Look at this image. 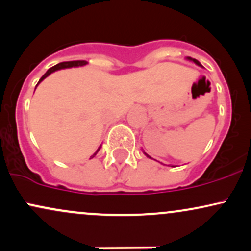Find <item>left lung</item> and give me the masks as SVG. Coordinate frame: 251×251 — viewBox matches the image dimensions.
Instances as JSON below:
<instances>
[{
	"mask_svg": "<svg viewBox=\"0 0 251 251\" xmlns=\"http://www.w3.org/2000/svg\"><path fill=\"white\" fill-rule=\"evenodd\" d=\"M188 59H189V60H191V61H194V62L196 63V65L201 66V63H200V61H198V60H196V59H192V57H188ZM145 154H146V153H145ZM146 155H148V154H146ZM148 157H149V158H151V157H150V155H148Z\"/></svg>",
	"mask_w": 251,
	"mask_h": 251,
	"instance_id": "1",
	"label": "left lung"
}]
</instances>
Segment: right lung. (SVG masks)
I'll return each instance as SVG.
<instances>
[{
    "label": "right lung",
    "mask_w": 251,
    "mask_h": 251,
    "mask_svg": "<svg viewBox=\"0 0 251 251\" xmlns=\"http://www.w3.org/2000/svg\"><path fill=\"white\" fill-rule=\"evenodd\" d=\"M86 63H87V62H86L85 60H77V61H68V62H60V63H57V65L53 66V67L50 68V70H48L47 72H46L45 74H43L41 79H40V80H39V82H37V85H39V83L41 82L43 79H46V77H47L48 75H50V74L53 73V72H55V71H59V70H63V68H70V67H79V66H85ZM37 85H36V86H37ZM35 88H36V87H35ZM99 150H100V148L97 150V152H96V153H94L93 155H92V157H94V155H96V154L98 153V152H99Z\"/></svg>",
    "instance_id": "add662e5"
}]
</instances>
